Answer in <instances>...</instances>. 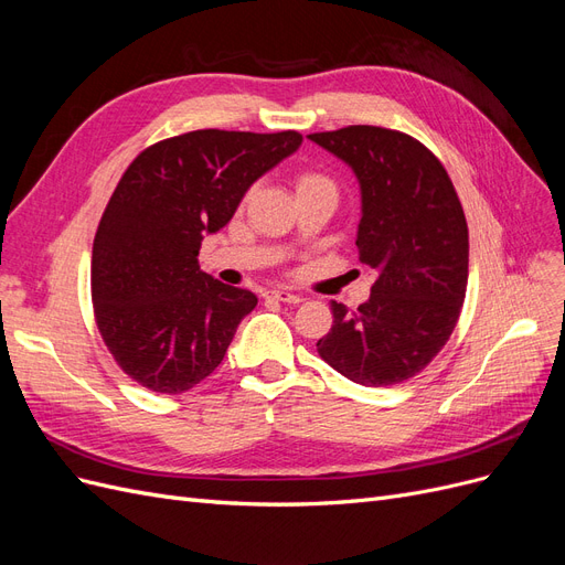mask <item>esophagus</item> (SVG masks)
Instances as JSON below:
<instances>
[{
  "label": "esophagus",
  "mask_w": 565,
  "mask_h": 565,
  "mask_svg": "<svg viewBox=\"0 0 565 565\" xmlns=\"http://www.w3.org/2000/svg\"><path fill=\"white\" fill-rule=\"evenodd\" d=\"M270 299H276V301H282V303H301V297L299 295H295V292H289V289H273L270 292Z\"/></svg>",
  "instance_id": "obj_1"
}]
</instances>
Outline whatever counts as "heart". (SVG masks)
<instances>
[{"instance_id":"heart-1","label":"heart","mask_w":565,"mask_h":565,"mask_svg":"<svg viewBox=\"0 0 565 565\" xmlns=\"http://www.w3.org/2000/svg\"><path fill=\"white\" fill-rule=\"evenodd\" d=\"M311 188H330V191H334V183L330 177L320 172H303L297 179V191H311Z\"/></svg>"}]
</instances>
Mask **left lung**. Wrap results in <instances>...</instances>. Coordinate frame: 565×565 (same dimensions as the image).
<instances>
[{"label": "left lung", "mask_w": 565, "mask_h": 565, "mask_svg": "<svg viewBox=\"0 0 565 565\" xmlns=\"http://www.w3.org/2000/svg\"><path fill=\"white\" fill-rule=\"evenodd\" d=\"M309 139L361 183L355 245L374 276L358 311L332 301L318 353L355 384H401L434 361L459 320L469 278L465 210L446 167L413 136L351 125Z\"/></svg>", "instance_id": "left-lung-1"}]
</instances>
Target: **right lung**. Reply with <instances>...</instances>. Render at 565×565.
Instances as JSON below:
<instances>
[{
  "mask_svg": "<svg viewBox=\"0 0 565 565\" xmlns=\"http://www.w3.org/2000/svg\"><path fill=\"white\" fill-rule=\"evenodd\" d=\"M299 146V131L198 129L152 143L127 167L94 237L92 301L134 382L183 393L224 361L256 297L202 273L200 245Z\"/></svg>",
  "mask_w": 565,
  "mask_h": 565,
  "instance_id": "obj_1",
  "label": "right lung"
}]
</instances>
